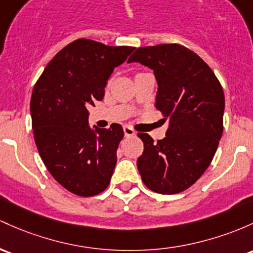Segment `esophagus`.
<instances>
[{
	"label": "esophagus",
	"mask_w": 253,
	"mask_h": 253,
	"mask_svg": "<svg viewBox=\"0 0 253 253\" xmlns=\"http://www.w3.org/2000/svg\"><path fill=\"white\" fill-rule=\"evenodd\" d=\"M124 133H125V137H132V135L135 134V131L132 128L131 126H124Z\"/></svg>",
	"instance_id": "obj_1"
}]
</instances>
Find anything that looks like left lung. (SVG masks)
Wrapping results in <instances>:
<instances>
[{"label":"left lung","mask_w":253,"mask_h":253,"mask_svg":"<svg viewBox=\"0 0 253 253\" xmlns=\"http://www.w3.org/2000/svg\"><path fill=\"white\" fill-rule=\"evenodd\" d=\"M128 63L154 71L156 108L169 120L166 138L154 143L139 133L144 152L137 167L148 188L157 193L185 191L199 179L217 150L223 132L224 93L211 68L180 44L135 50Z\"/></svg>","instance_id":"8db88e82"}]
</instances>
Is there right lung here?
<instances>
[{"label":"right lung","mask_w":253,"mask_h":253,"mask_svg":"<svg viewBox=\"0 0 253 253\" xmlns=\"http://www.w3.org/2000/svg\"><path fill=\"white\" fill-rule=\"evenodd\" d=\"M134 49L80 38L55 55L33 87L30 110L38 152L54 179L77 196H95L110 182L124 129L119 124L90 127L87 108L103 99L114 68Z\"/></svg>","instance_id":"1"}]
</instances>
